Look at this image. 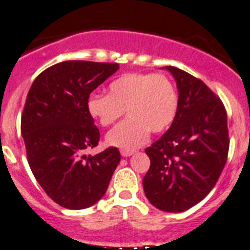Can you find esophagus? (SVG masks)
Masks as SVG:
<instances>
[{"instance_id": "esophagus-1", "label": "esophagus", "mask_w": 250, "mask_h": 250, "mask_svg": "<svg viewBox=\"0 0 250 250\" xmlns=\"http://www.w3.org/2000/svg\"><path fill=\"white\" fill-rule=\"evenodd\" d=\"M134 151L135 150H133V149H121L120 153L123 157H130L131 154H134Z\"/></svg>"}]
</instances>
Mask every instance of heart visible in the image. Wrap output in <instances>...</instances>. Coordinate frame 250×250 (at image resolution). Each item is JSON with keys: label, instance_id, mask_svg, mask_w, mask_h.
<instances>
[{"label": "heart", "instance_id": "b5f03b06", "mask_svg": "<svg viewBox=\"0 0 250 250\" xmlns=\"http://www.w3.org/2000/svg\"><path fill=\"white\" fill-rule=\"evenodd\" d=\"M178 99L173 83L164 74L125 73L108 86V95L93 93L87 100L88 114L102 126L120 123L106 136L107 144L124 149L143 146L149 134L163 133L173 123Z\"/></svg>", "mask_w": 250, "mask_h": 250}]
</instances>
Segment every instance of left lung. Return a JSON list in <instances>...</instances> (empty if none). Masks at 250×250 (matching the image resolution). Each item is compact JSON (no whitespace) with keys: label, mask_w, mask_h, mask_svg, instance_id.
Returning a JSON list of instances; mask_svg holds the SVG:
<instances>
[{"label":"left lung","mask_w":250,"mask_h":250,"mask_svg":"<svg viewBox=\"0 0 250 250\" xmlns=\"http://www.w3.org/2000/svg\"><path fill=\"white\" fill-rule=\"evenodd\" d=\"M178 88L177 114L169 129L146 149L150 167L143 178L146 198L166 212H182L214 188L229 151L227 110L201 80L164 67Z\"/></svg>","instance_id":"left-lung-1"}]
</instances>
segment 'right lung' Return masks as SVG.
I'll use <instances>...</instances> for the list:
<instances>
[{"label": "right lung", "mask_w": 250, "mask_h": 250, "mask_svg": "<svg viewBox=\"0 0 250 250\" xmlns=\"http://www.w3.org/2000/svg\"><path fill=\"white\" fill-rule=\"evenodd\" d=\"M117 69V63L62 62L36 77L27 93L21 115L27 162L46 195L65 208L95 205L120 163L115 146L84 155L100 142L87 100Z\"/></svg>", "instance_id": "right-lung-1"}]
</instances>
